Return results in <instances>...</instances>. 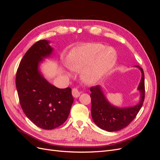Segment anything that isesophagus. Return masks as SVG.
Masks as SVG:
<instances>
[{
    "label": "esophagus",
    "mask_w": 160,
    "mask_h": 160,
    "mask_svg": "<svg viewBox=\"0 0 160 160\" xmlns=\"http://www.w3.org/2000/svg\"><path fill=\"white\" fill-rule=\"evenodd\" d=\"M72 95L75 98H78V97L80 95V93H79V90L77 89V88H72Z\"/></svg>",
    "instance_id": "esophagus-1"
}]
</instances>
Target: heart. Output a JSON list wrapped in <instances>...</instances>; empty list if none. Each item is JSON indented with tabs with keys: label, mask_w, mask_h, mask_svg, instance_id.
<instances>
[{
	"label": "heart",
	"mask_w": 160,
	"mask_h": 160,
	"mask_svg": "<svg viewBox=\"0 0 160 160\" xmlns=\"http://www.w3.org/2000/svg\"><path fill=\"white\" fill-rule=\"evenodd\" d=\"M116 61V52L110 47L99 43H91L80 47L69 56V65L72 70L83 71L84 79L89 83H96L113 67Z\"/></svg>",
	"instance_id": "heart-1"
}]
</instances>
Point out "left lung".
Returning a JSON list of instances; mask_svg holds the SVG:
<instances>
[{
	"mask_svg": "<svg viewBox=\"0 0 160 160\" xmlns=\"http://www.w3.org/2000/svg\"><path fill=\"white\" fill-rule=\"evenodd\" d=\"M136 67L142 73V80L138 87L141 92V100L137 105L126 108H115L105 99L99 86H93L90 88L91 116L95 123L101 129L108 132H117L126 128L141 109L145 99L144 72L142 67L138 65Z\"/></svg>",
	"mask_w": 160,
	"mask_h": 160,
	"instance_id": "8db88e82",
	"label": "left lung"
}]
</instances>
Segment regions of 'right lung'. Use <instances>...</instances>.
I'll list each match as a JSON object with an SVG mask.
<instances>
[{
	"label": "right lung",
	"mask_w": 160,
	"mask_h": 160,
	"mask_svg": "<svg viewBox=\"0 0 160 160\" xmlns=\"http://www.w3.org/2000/svg\"><path fill=\"white\" fill-rule=\"evenodd\" d=\"M52 49L49 41L36 42L22 57L17 69L16 87L21 108L37 126L52 129L66 122L73 98L70 88H57L47 81L38 70L42 57Z\"/></svg>",
	"instance_id": "add662e5"
}]
</instances>
